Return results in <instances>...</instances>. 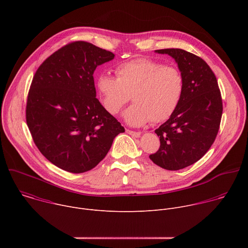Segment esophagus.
Returning <instances> with one entry per match:
<instances>
[{
    "label": "esophagus",
    "mask_w": 248,
    "mask_h": 248,
    "mask_svg": "<svg viewBox=\"0 0 248 248\" xmlns=\"http://www.w3.org/2000/svg\"><path fill=\"white\" fill-rule=\"evenodd\" d=\"M125 132L128 133L129 135L133 136V137H139L140 134H141V133L138 132V131H133V130H130V129H125Z\"/></svg>",
    "instance_id": "1"
}]
</instances>
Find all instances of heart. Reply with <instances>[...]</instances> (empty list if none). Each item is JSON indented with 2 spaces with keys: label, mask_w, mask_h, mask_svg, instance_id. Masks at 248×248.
Segmentation results:
<instances>
[{
  "label": "heart",
  "mask_w": 248,
  "mask_h": 248,
  "mask_svg": "<svg viewBox=\"0 0 248 248\" xmlns=\"http://www.w3.org/2000/svg\"><path fill=\"white\" fill-rule=\"evenodd\" d=\"M115 74L117 78L102 75L97 80L101 103L109 114L117 115L131 96L133 104L124 118L133 126L167 121L184 95L185 78L174 65L137 58L119 64Z\"/></svg>",
  "instance_id": "1"
}]
</instances>
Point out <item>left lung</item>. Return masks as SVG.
Here are the masks:
<instances>
[{
	"instance_id": "8db88e82",
	"label": "left lung",
	"mask_w": 248,
	"mask_h": 248,
	"mask_svg": "<svg viewBox=\"0 0 248 248\" xmlns=\"http://www.w3.org/2000/svg\"><path fill=\"white\" fill-rule=\"evenodd\" d=\"M178 62L185 78L182 100L171 117L155 130L159 150L149 156L157 166L178 170L200 160L218 134L223 102L215 74L200 57L183 49H162Z\"/></svg>"
}]
</instances>
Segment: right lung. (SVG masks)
<instances>
[{"instance_id":"obj_1","label":"right lung","mask_w":248,"mask_h":248,"mask_svg":"<svg viewBox=\"0 0 248 248\" xmlns=\"http://www.w3.org/2000/svg\"><path fill=\"white\" fill-rule=\"evenodd\" d=\"M115 55L85 41L70 42L35 73L26 124L35 145L52 164L80 173L96 167L124 131L96 98L93 74Z\"/></svg>"}]
</instances>
